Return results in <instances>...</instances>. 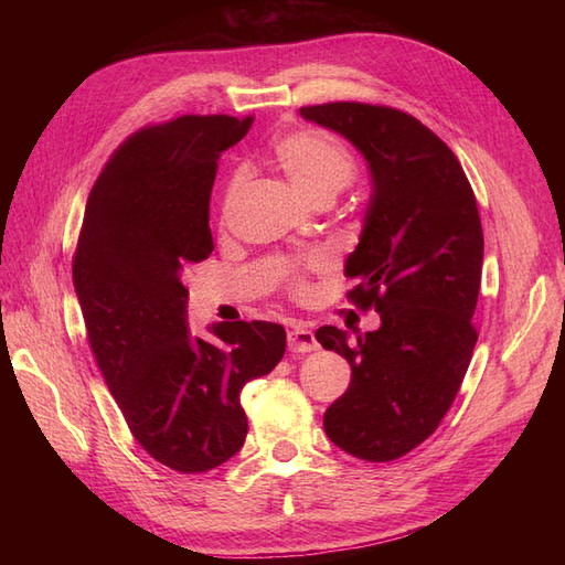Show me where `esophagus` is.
Wrapping results in <instances>:
<instances>
[{
  "mask_svg": "<svg viewBox=\"0 0 565 565\" xmlns=\"http://www.w3.org/2000/svg\"><path fill=\"white\" fill-rule=\"evenodd\" d=\"M287 347L292 353H311L318 349V339L309 324H292V330L287 332Z\"/></svg>",
  "mask_w": 565,
  "mask_h": 565,
  "instance_id": "1",
  "label": "esophagus"
}]
</instances>
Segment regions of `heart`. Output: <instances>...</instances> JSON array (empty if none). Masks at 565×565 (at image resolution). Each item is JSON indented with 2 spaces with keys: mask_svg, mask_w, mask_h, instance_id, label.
<instances>
[{
  "mask_svg": "<svg viewBox=\"0 0 565 565\" xmlns=\"http://www.w3.org/2000/svg\"><path fill=\"white\" fill-rule=\"evenodd\" d=\"M273 160L282 169L295 191L311 204L322 198L334 200L355 177L351 152L330 134L318 129H299L282 136L273 146ZM237 185H241V174H233L224 188V200H221V216L224 218L228 216ZM313 266H320L318 256L309 262V268ZM303 270L306 268L297 264L282 268V280L295 295H303L309 289Z\"/></svg>",
  "mask_w": 565,
  "mask_h": 565,
  "instance_id": "1",
  "label": "heart"
}]
</instances>
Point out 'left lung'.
I'll use <instances>...</instances> for the list:
<instances>
[{"mask_svg":"<svg viewBox=\"0 0 565 565\" xmlns=\"http://www.w3.org/2000/svg\"><path fill=\"white\" fill-rule=\"evenodd\" d=\"M299 113L361 150L372 183L344 273L355 280L347 297L382 324L353 341L332 324L316 332L351 365V384L322 426L349 455L391 461L438 429L471 363L481 216L455 152L413 115L355 100Z\"/></svg>","mask_w":565,"mask_h":565,"instance_id":"8db88e82","label":"left lung"}]
</instances>
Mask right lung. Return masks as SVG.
I'll return each mask as SVG.
<instances>
[{
	"label": "right lung",
	"mask_w": 565,
	"mask_h": 565,
	"mask_svg": "<svg viewBox=\"0 0 565 565\" xmlns=\"http://www.w3.org/2000/svg\"><path fill=\"white\" fill-rule=\"evenodd\" d=\"M252 117L183 115L143 127L98 174L73 282L89 347L131 436L160 465L202 473L243 448L241 391L285 355L278 322L188 332L185 273L214 249L210 195L221 152Z\"/></svg>",
	"instance_id": "1"
}]
</instances>
